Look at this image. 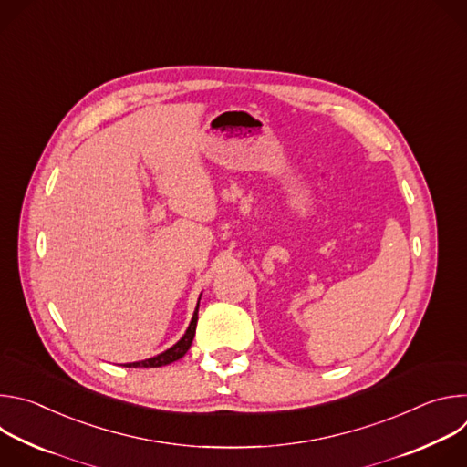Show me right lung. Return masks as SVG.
<instances>
[{"label": "right lung", "mask_w": 467, "mask_h": 467, "mask_svg": "<svg viewBox=\"0 0 467 467\" xmlns=\"http://www.w3.org/2000/svg\"><path fill=\"white\" fill-rule=\"evenodd\" d=\"M199 299H202V296H199ZM199 299H197V305H195V310H193V316L190 319V325L186 328V332L182 335V338L173 344L170 349L151 357V358H146V360H140V362H130V364H123L125 368H161V366H168L179 358H182L186 355V351L190 349L192 346V340L195 337V325H197V312H199Z\"/></svg>", "instance_id": "right-lung-1"}]
</instances>
